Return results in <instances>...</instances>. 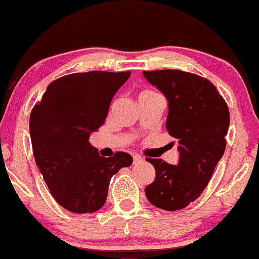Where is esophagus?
<instances>
[{
	"mask_svg": "<svg viewBox=\"0 0 259 259\" xmlns=\"http://www.w3.org/2000/svg\"><path fill=\"white\" fill-rule=\"evenodd\" d=\"M143 158L140 156V154H133V163H140L142 162Z\"/></svg>",
	"mask_w": 259,
	"mask_h": 259,
	"instance_id": "1",
	"label": "esophagus"
}]
</instances>
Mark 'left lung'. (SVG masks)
<instances>
[{"mask_svg": "<svg viewBox=\"0 0 259 259\" xmlns=\"http://www.w3.org/2000/svg\"><path fill=\"white\" fill-rule=\"evenodd\" d=\"M168 102L166 128L178 141L180 161L169 164L148 158L156 178L145 188L153 206L177 210L196 201L208 185L226 149L227 103L206 78L180 70L143 71Z\"/></svg>", "mask_w": 259, "mask_h": 259, "instance_id": "obj_1", "label": "left lung"}]
</instances>
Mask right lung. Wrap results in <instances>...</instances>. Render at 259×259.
<instances>
[{"label":"right lung","mask_w":259,"mask_h":259,"mask_svg":"<svg viewBox=\"0 0 259 259\" xmlns=\"http://www.w3.org/2000/svg\"><path fill=\"white\" fill-rule=\"evenodd\" d=\"M131 72L72 73L49 84L31 112L33 156L53 198L73 213L102 208L112 176L132 164V156L117 152L100 156L89 142L107 117L111 101Z\"/></svg>","instance_id":"add662e5"}]
</instances>
